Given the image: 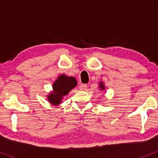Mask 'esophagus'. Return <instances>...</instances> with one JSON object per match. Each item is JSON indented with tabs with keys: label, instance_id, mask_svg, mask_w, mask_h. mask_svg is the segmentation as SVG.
I'll return each instance as SVG.
<instances>
[{
	"label": "esophagus",
	"instance_id": "34e87169",
	"mask_svg": "<svg viewBox=\"0 0 158 158\" xmlns=\"http://www.w3.org/2000/svg\"><path fill=\"white\" fill-rule=\"evenodd\" d=\"M79 89L80 90H85L87 89V85H86L85 84H81V85L79 86Z\"/></svg>",
	"mask_w": 158,
	"mask_h": 158
}]
</instances>
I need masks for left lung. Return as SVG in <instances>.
<instances>
[{
	"mask_svg": "<svg viewBox=\"0 0 158 158\" xmlns=\"http://www.w3.org/2000/svg\"><path fill=\"white\" fill-rule=\"evenodd\" d=\"M98 86H99V88H100V89H101V90H105V89H106V86H105L104 83H103V81H100V82H99Z\"/></svg>",
	"mask_w": 158,
	"mask_h": 158,
	"instance_id": "left-lung-1",
	"label": "left lung"
}]
</instances>
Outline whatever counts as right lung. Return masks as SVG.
<instances>
[{
	"instance_id": "1",
	"label": "right lung",
	"mask_w": 158,
	"mask_h": 158,
	"mask_svg": "<svg viewBox=\"0 0 158 158\" xmlns=\"http://www.w3.org/2000/svg\"><path fill=\"white\" fill-rule=\"evenodd\" d=\"M77 85L75 77L61 74L54 82L52 90L47 95V100L53 106H58L61 104L64 96H67L69 92Z\"/></svg>"
}]
</instances>
